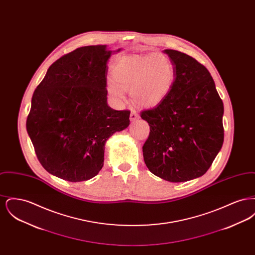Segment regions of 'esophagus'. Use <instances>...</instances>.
Wrapping results in <instances>:
<instances>
[{
    "label": "esophagus",
    "instance_id": "esophagus-1",
    "mask_svg": "<svg viewBox=\"0 0 255 255\" xmlns=\"http://www.w3.org/2000/svg\"><path fill=\"white\" fill-rule=\"evenodd\" d=\"M139 119V115L135 112V111H132L131 112V115H130V120L132 121V122H134V121H136V120H138Z\"/></svg>",
    "mask_w": 255,
    "mask_h": 255
}]
</instances>
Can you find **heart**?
<instances>
[{
  "mask_svg": "<svg viewBox=\"0 0 255 255\" xmlns=\"http://www.w3.org/2000/svg\"><path fill=\"white\" fill-rule=\"evenodd\" d=\"M112 76L106 89L116 101H124L127 91L137 105L154 107L168 96L176 72L168 56L154 53L122 58L114 65Z\"/></svg>",
  "mask_w": 255,
  "mask_h": 255,
  "instance_id": "b5f03b06",
  "label": "heart"
}]
</instances>
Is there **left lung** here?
<instances>
[{
  "mask_svg": "<svg viewBox=\"0 0 255 255\" xmlns=\"http://www.w3.org/2000/svg\"><path fill=\"white\" fill-rule=\"evenodd\" d=\"M176 77L165 99L140 117L150 126L142 146L147 168L171 182L190 181L211 166L224 142V104L205 66L164 49Z\"/></svg>",
  "mask_w": 255,
  "mask_h": 255,
  "instance_id": "left-lung-1",
  "label": "left lung"
}]
</instances>
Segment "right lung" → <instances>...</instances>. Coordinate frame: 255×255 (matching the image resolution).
<instances>
[{"mask_svg": "<svg viewBox=\"0 0 255 255\" xmlns=\"http://www.w3.org/2000/svg\"><path fill=\"white\" fill-rule=\"evenodd\" d=\"M111 54L97 45L63 55L32 96L26 131L42 166L62 180L83 182L97 176L107 139L130 124V111H116L107 103Z\"/></svg>", "mask_w": 255, "mask_h": 255, "instance_id": "add662e5", "label": "right lung"}]
</instances>
